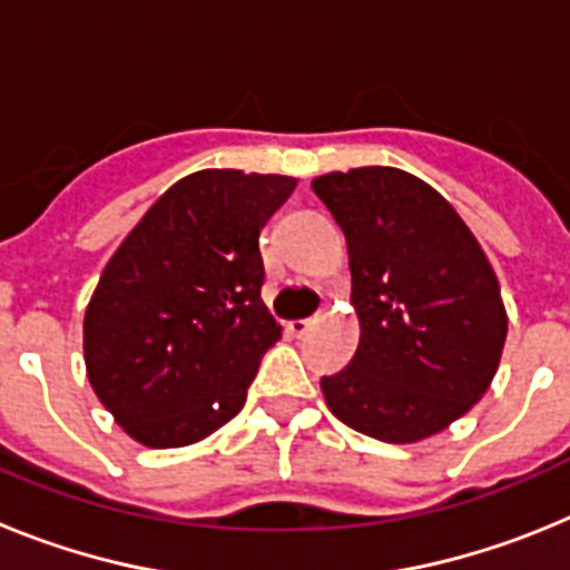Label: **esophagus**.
Here are the masks:
<instances>
[{"label":"esophagus","instance_id":"34e87169","mask_svg":"<svg viewBox=\"0 0 570 570\" xmlns=\"http://www.w3.org/2000/svg\"><path fill=\"white\" fill-rule=\"evenodd\" d=\"M311 325H314V322H311V320H291L288 325H285V328H288L294 336H302V334H305V331L311 328Z\"/></svg>","mask_w":570,"mask_h":570}]
</instances>
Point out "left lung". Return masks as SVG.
I'll use <instances>...</instances> for the list:
<instances>
[{"label":"left lung","instance_id":"1","mask_svg":"<svg viewBox=\"0 0 570 570\" xmlns=\"http://www.w3.org/2000/svg\"><path fill=\"white\" fill-rule=\"evenodd\" d=\"M347 242L360 345L322 376L331 414L360 434L411 445L445 431L491 387L508 334L500 279L445 196L371 165L311 183Z\"/></svg>","mask_w":570,"mask_h":570}]
</instances>
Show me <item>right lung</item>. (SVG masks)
Wrapping results in <instances>:
<instances>
[{"instance_id": "right-lung-1", "label": "right lung", "mask_w": 570, "mask_h": 570, "mask_svg": "<svg viewBox=\"0 0 570 570\" xmlns=\"http://www.w3.org/2000/svg\"><path fill=\"white\" fill-rule=\"evenodd\" d=\"M294 176H183L114 250L85 308L90 387L145 448H185L234 420L282 325L262 302L259 230Z\"/></svg>"}]
</instances>
